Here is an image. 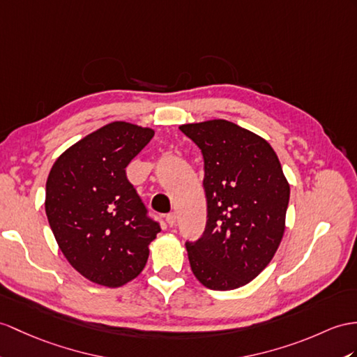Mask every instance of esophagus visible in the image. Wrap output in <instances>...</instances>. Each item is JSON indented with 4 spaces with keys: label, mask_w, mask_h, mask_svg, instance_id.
Instances as JSON below:
<instances>
[{
    "label": "esophagus",
    "mask_w": 357,
    "mask_h": 357,
    "mask_svg": "<svg viewBox=\"0 0 357 357\" xmlns=\"http://www.w3.org/2000/svg\"><path fill=\"white\" fill-rule=\"evenodd\" d=\"M165 220H167V222H168L169 227H172V225H176V221H177V218H176V213H174V212L168 213L167 216H165Z\"/></svg>",
    "instance_id": "obj_1"
}]
</instances>
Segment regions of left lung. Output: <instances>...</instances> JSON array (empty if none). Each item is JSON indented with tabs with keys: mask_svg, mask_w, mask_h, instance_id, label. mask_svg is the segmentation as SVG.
I'll return each instance as SVG.
<instances>
[{
	"mask_svg": "<svg viewBox=\"0 0 357 357\" xmlns=\"http://www.w3.org/2000/svg\"><path fill=\"white\" fill-rule=\"evenodd\" d=\"M203 154L207 221L186 241L190 268L206 288L230 291L264 271L280 245L289 185L273 146L225 119L180 127Z\"/></svg>",
	"mask_w": 357,
	"mask_h": 357,
	"instance_id": "8db88e82",
	"label": "left lung"
}]
</instances>
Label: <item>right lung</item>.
Segmentation results:
<instances>
[{
  "label": "right lung",
  "mask_w": 357,
  "mask_h": 357,
  "mask_svg": "<svg viewBox=\"0 0 357 357\" xmlns=\"http://www.w3.org/2000/svg\"><path fill=\"white\" fill-rule=\"evenodd\" d=\"M154 132L116 121L68 149L47 180L45 212L62 253L93 283L118 288L141 274L159 221L126 174Z\"/></svg>",
  "instance_id": "1"
}]
</instances>
